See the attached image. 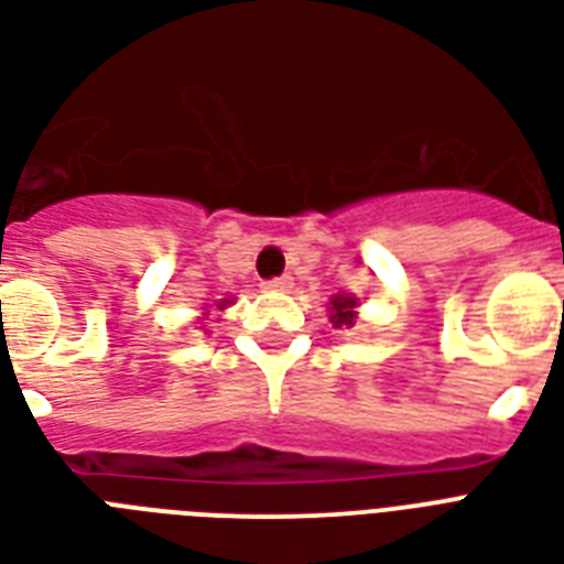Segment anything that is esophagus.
<instances>
[{
    "instance_id": "esophagus-1",
    "label": "esophagus",
    "mask_w": 564,
    "mask_h": 564,
    "mask_svg": "<svg viewBox=\"0 0 564 564\" xmlns=\"http://www.w3.org/2000/svg\"><path fill=\"white\" fill-rule=\"evenodd\" d=\"M263 286H265V290L283 292V290H290V286H292V278H290V274H281V278H272V281H265Z\"/></svg>"
}]
</instances>
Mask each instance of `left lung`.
I'll return each mask as SVG.
<instances>
[{
	"label": "left lung",
	"instance_id": "1",
	"mask_svg": "<svg viewBox=\"0 0 564 564\" xmlns=\"http://www.w3.org/2000/svg\"><path fill=\"white\" fill-rule=\"evenodd\" d=\"M354 307H357V299H351V295H334L330 299V322H334V327H354V318H357V313H354Z\"/></svg>",
	"mask_w": 564,
	"mask_h": 564
}]
</instances>
